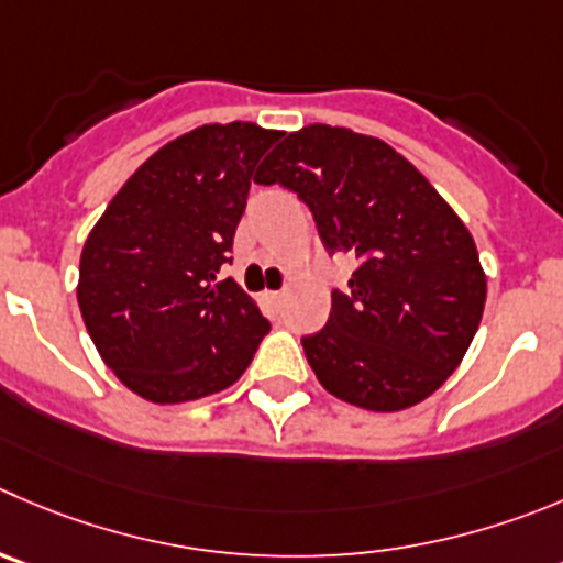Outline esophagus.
<instances>
[{
  "label": "esophagus",
  "instance_id": "1",
  "mask_svg": "<svg viewBox=\"0 0 563 563\" xmlns=\"http://www.w3.org/2000/svg\"><path fill=\"white\" fill-rule=\"evenodd\" d=\"M282 298H285V292H282V290H265V292H262V301L271 303V307H278V303H282Z\"/></svg>",
  "mask_w": 563,
  "mask_h": 563
}]
</instances>
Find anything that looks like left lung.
Here are the masks:
<instances>
[{
	"mask_svg": "<svg viewBox=\"0 0 563 563\" xmlns=\"http://www.w3.org/2000/svg\"><path fill=\"white\" fill-rule=\"evenodd\" d=\"M309 205L331 254L358 260L303 340L318 382L371 411H400L462 365L486 303L478 249L437 187L389 143L345 126L290 132L260 170Z\"/></svg>",
	"mask_w": 563,
	"mask_h": 563,
	"instance_id": "1",
	"label": "left lung"
}]
</instances>
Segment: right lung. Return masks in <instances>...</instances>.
<instances>
[{
  "label": "right lung",
  "instance_id": "add662e5",
  "mask_svg": "<svg viewBox=\"0 0 563 563\" xmlns=\"http://www.w3.org/2000/svg\"><path fill=\"white\" fill-rule=\"evenodd\" d=\"M282 137L249 121L205 124L152 154L90 229L77 301L101 362L152 404L232 387L271 323L218 278L254 165Z\"/></svg>",
  "mask_w": 563,
  "mask_h": 563
}]
</instances>
